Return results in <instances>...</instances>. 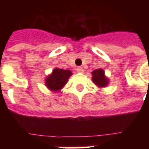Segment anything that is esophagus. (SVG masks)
<instances>
[{
    "label": "esophagus",
    "mask_w": 149,
    "mask_h": 149,
    "mask_svg": "<svg viewBox=\"0 0 149 149\" xmlns=\"http://www.w3.org/2000/svg\"><path fill=\"white\" fill-rule=\"evenodd\" d=\"M77 71L78 72H84V69H83V68L82 67H77Z\"/></svg>",
    "instance_id": "esophagus-1"
}]
</instances>
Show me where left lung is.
Here are the masks:
<instances>
[{"instance_id":"8db88e82","label":"left lung","mask_w":149,"mask_h":149,"mask_svg":"<svg viewBox=\"0 0 149 149\" xmlns=\"http://www.w3.org/2000/svg\"><path fill=\"white\" fill-rule=\"evenodd\" d=\"M92 75H93V77H92L93 82L98 86L104 87V86H106L108 84V79L104 76V72L102 69L93 70L92 72Z\"/></svg>"}]
</instances>
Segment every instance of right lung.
<instances>
[{
  "mask_svg": "<svg viewBox=\"0 0 149 149\" xmlns=\"http://www.w3.org/2000/svg\"><path fill=\"white\" fill-rule=\"evenodd\" d=\"M71 75H72V72L70 70H65L56 68L49 77L46 78V80H45L46 86L52 91H59L67 83L68 79Z\"/></svg>",
  "mask_w": 149,
  "mask_h": 149,
  "instance_id": "right-lung-1",
  "label": "right lung"
}]
</instances>
